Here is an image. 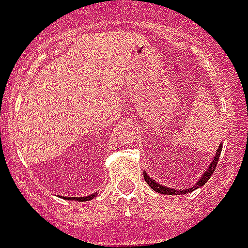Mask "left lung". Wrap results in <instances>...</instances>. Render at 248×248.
Here are the masks:
<instances>
[{
  "label": "left lung",
  "mask_w": 248,
  "mask_h": 248,
  "mask_svg": "<svg viewBox=\"0 0 248 248\" xmlns=\"http://www.w3.org/2000/svg\"><path fill=\"white\" fill-rule=\"evenodd\" d=\"M221 149H223V145L220 144L219 149H217V152H216L215 157H214V159H212L211 165L208 166V169L206 170V172L201 176V179L198 181H197L196 184H194V186H192V188H188V189H180V190H175V189L172 188H169V186H163V185L158 184V183H155L153 179H151V177L148 176L147 173H144V179H145V181H147V184L151 186L153 190H155V192L161 193V194H186V193L192 192V190H196L197 188H201L202 185H204L206 183H207V180L211 177V175L214 173V171H215L216 169V165H217V161H219V157H220V153H221Z\"/></svg>",
  "instance_id": "obj_1"
}]
</instances>
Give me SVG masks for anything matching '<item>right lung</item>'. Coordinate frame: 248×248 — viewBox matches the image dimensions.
<instances>
[{
    "label": "right lung",
    "mask_w": 248,
    "mask_h": 248,
    "mask_svg": "<svg viewBox=\"0 0 248 248\" xmlns=\"http://www.w3.org/2000/svg\"><path fill=\"white\" fill-rule=\"evenodd\" d=\"M93 196H95V194H91V196H87V197H65V200H68V201L75 200V201H79V202H81V201L93 200ZM63 198H64V197H63Z\"/></svg>",
    "instance_id": "1"
}]
</instances>
